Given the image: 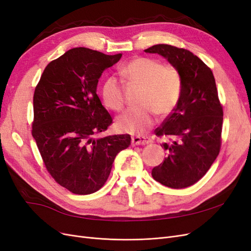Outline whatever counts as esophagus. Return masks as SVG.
Here are the masks:
<instances>
[{
    "instance_id": "esophagus-1",
    "label": "esophagus",
    "mask_w": 251,
    "mask_h": 251,
    "mask_svg": "<svg viewBox=\"0 0 251 251\" xmlns=\"http://www.w3.org/2000/svg\"><path fill=\"white\" fill-rule=\"evenodd\" d=\"M151 140L148 137H141V136H135L132 138L133 146H146V144L151 143Z\"/></svg>"
}]
</instances>
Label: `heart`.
Here are the masks:
<instances>
[{"label": "heart", "mask_w": 251, "mask_h": 251, "mask_svg": "<svg viewBox=\"0 0 251 251\" xmlns=\"http://www.w3.org/2000/svg\"><path fill=\"white\" fill-rule=\"evenodd\" d=\"M121 75L130 85L140 87L139 108L128 110L117 118L119 130L130 134L142 135L153 126L156 114L166 117L179 103L183 80L178 68L162 65L160 60L147 56L131 59L123 69ZM102 98L108 108L120 111L125 107V90L114 76L104 80Z\"/></svg>", "instance_id": "obj_1"}]
</instances>
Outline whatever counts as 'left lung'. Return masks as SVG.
<instances>
[{"label":"left lung","instance_id":"obj_1","mask_svg":"<svg viewBox=\"0 0 251 251\" xmlns=\"http://www.w3.org/2000/svg\"><path fill=\"white\" fill-rule=\"evenodd\" d=\"M158 53L180 71L183 88L179 103L163 124L158 137H166L164 161L151 176L165 186L184 188L207 173L221 149L223 108L210 68L191 51L159 44L144 50Z\"/></svg>","mask_w":251,"mask_h":251}]
</instances>
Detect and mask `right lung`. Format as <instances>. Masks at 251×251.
Instances as JSON below:
<instances>
[{"label":"right lung","instance_id":"right-lung-1","mask_svg":"<svg viewBox=\"0 0 251 251\" xmlns=\"http://www.w3.org/2000/svg\"><path fill=\"white\" fill-rule=\"evenodd\" d=\"M121 55L70 49L47 65L35 87L32 136L52 178L73 194L100 189L131 144L127 134L97 137L113 120L96 93L98 79Z\"/></svg>","mask_w":251,"mask_h":251}]
</instances>
